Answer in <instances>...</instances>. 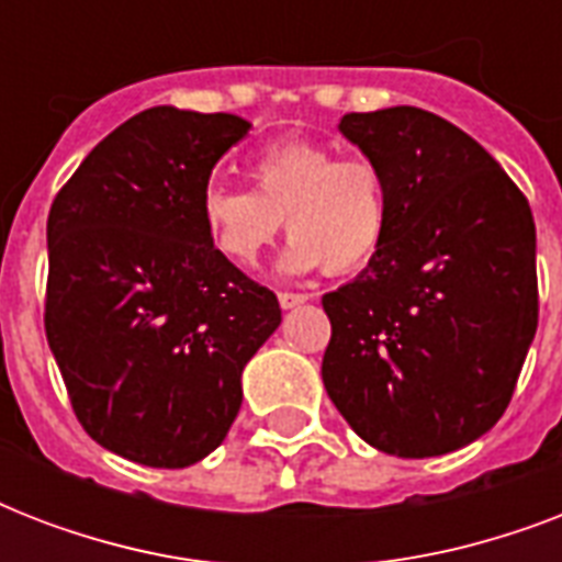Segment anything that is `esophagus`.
<instances>
[{
  "label": "esophagus",
  "instance_id": "34e87169",
  "mask_svg": "<svg viewBox=\"0 0 562 562\" xmlns=\"http://www.w3.org/2000/svg\"><path fill=\"white\" fill-rule=\"evenodd\" d=\"M306 300H308V294H297V291H280V306L282 308L303 306Z\"/></svg>",
  "mask_w": 562,
  "mask_h": 562
}]
</instances>
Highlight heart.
Instances as JSON below:
<instances>
[{
    "label": "heart",
    "mask_w": 562,
    "mask_h": 562,
    "mask_svg": "<svg viewBox=\"0 0 562 562\" xmlns=\"http://www.w3.org/2000/svg\"><path fill=\"white\" fill-rule=\"evenodd\" d=\"M254 189L210 187L201 198L212 247L238 268H254L282 221L289 271L352 273L382 250L391 227V194L368 157H341L315 143H282L247 166Z\"/></svg>",
    "instance_id": "b5f03b06"
}]
</instances>
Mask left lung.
<instances>
[{"label":"left lung","instance_id":"1","mask_svg":"<svg viewBox=\"0 0 562 562\" xmlns=\"http://www.w3.org/2000/svg\"><path fill=\"white\" fill-rule=\"evenodd\" d=\"M338 127L382 169L391 227L373 262L324 294L326 393L379 452H454L505 414L537 333L531 206L428 110L347 113Z\"/></svg>","mask_w":562,"mask_h":562}]
</instances>
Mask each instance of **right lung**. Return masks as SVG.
<instances>
[{
    "label": "right lung",
    "instance_id": "add662e5",
    "mask_svg": "<svg viewBox=\"0 0 562 562\" xmlns=\"http://www.w3.org/2000/svg\"><path fill=\"white\" fill-rule=\"evenodd\" d=\"M250 122L151 108L104 136L48 210L46 338L83 431L143 467L218 449L277 294L212 247L201 198Z\"/></svg>",
    "mask_w": 562,
    "mask_h": 562
}]
</instances>
